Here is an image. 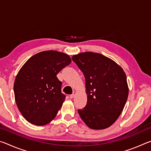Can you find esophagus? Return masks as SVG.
Returning a JSON list of instances; mask_svg holds the SVG:
<instances>
[{"label":"esophagus","instance_id":"34e87169","mask_svg":"<svg viewBox=\"0 0 151 151\" xmlns=\"http://www.w3.org/2000/svg\"><path fill=\"white\" fill-rule=\"evenodd\" d=\"M76 94V92H75V91H74V92H73V93L72 94H70V99H73L74 97L75 96Z\"/></svg>","mask_w":151,"mask_h":151}]
</instances>
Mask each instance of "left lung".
<instances>
[{
    "instance_id": "1",
    "label": "left lung",
    "mask_w": 151,
    "mask_h": 151,
    "mask_svg": "<svg viewBox=\"0 0 151 151\" xmlns=\"http://www.w3.org/2000/svg\"><path fill=\"white\" fill-rule=\"evenodd\" d=\"M72 59L85 78L87 103L78 110L81 118L92 129L111 127L121 115L129 95L124 71L99 53L81 52L73 55Z\"/></svg>"
}]
</instances>
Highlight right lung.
Segmentation results:
<instances>
[{
	"instance_id": "right-lung-1",
	"label": "right lung",
	"mask_w": 151,
	"mask_h": 151,
	"mask_svg": "<svg viewBox=\"0 0 151 151\" xmlns=\"http://www.w3.org/2000/svg\"><path fill=\"white\" fill-rule=\"evenodd\" d=\"M70 63L69 55L47 50L33 55L22 66L14 93L18 109L28 122L42 126L55 118L65 100L57 75Z\"/></svg>"
}]
</instances>
